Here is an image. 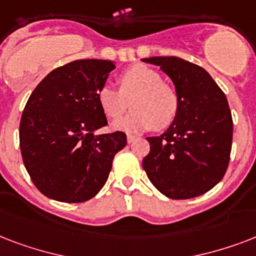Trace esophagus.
Returning <instances> with one entry per match:
<instances>
[{
  "mask_svg": "<svg viewBox=\"0 0 256 256\" xmlns=\"http://www.w3.org/2000/svg\"><path fill=\"white\" fill-rule=\"evenodd\" d=\"M136 140V136H130V134H128V144H132Z\"/></svg>",
  "mask_w": 256,
  "mask_h": 256,
  "instance_id": "1",
  "label": "esophagus"
}]
</instances>
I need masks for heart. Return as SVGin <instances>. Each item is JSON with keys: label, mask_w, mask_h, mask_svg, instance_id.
<instances>
[{"label": "heart", "mask_w": 256, "mask_h": 256, "mask_svg": "<svg viewBox=\"0 0 256 256\" xmlns=\"http://www.w3.org/2000/svg\"><path fill=\"white\" fill-rule=\"evenodd\" d=\"M118 82L120 90L104 85L96 92L100 110L112 120L122 116L130 100L132 112L112 124L116 130H164L172 124L178 114V96L168 84L162 82L158 72L140 64L120 73Z\"/></svg>", "instance_id": "b5f03b06"}]
</instances>
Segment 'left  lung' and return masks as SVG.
<instances>
[{
	"mask_svg": "<svg viewBox=\"0 0 256 256\" xmlns=\"http://www.w3.org/2000/svg\"><path fill=\"white\" fill-rule=\"evenodd\" d=\"M171 78L178 114L160 136H148L144 166L150 182L171 199L204 194L222 180L230 160L232 118L224 92L206 70L178 57L144 58Z\"/></svg>",
	"mask_w": 256,
	"mask_h": 256,
	"instance_id": "obj_1",
	"label": "left lung"
}]
</instances>
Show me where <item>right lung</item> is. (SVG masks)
Returning a JSON list of instances; mask_svg holds the SVG:
<instances>
[{"mask_svg":"<svg viewBox=\"0 0 256 256\" xmlns=\"http://www.w3.org/2000/svg\"><path fill=\"white\" fill-rule=\"evenodd\" d=\"M116 69L108 60H78L50 72L26 102L20 148L30 178L48 198L86 202L108 178L126 134L96 136L108 124L96 92Z\"/></svg>","mask_w":256,"mask_h":256,"instance_id":"right-lung-1","label":"right lung"}]
</instances>
